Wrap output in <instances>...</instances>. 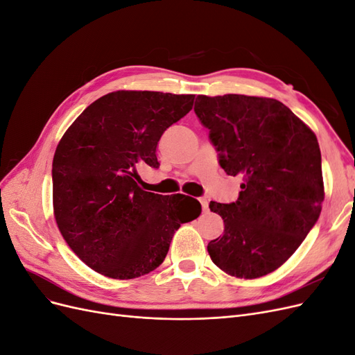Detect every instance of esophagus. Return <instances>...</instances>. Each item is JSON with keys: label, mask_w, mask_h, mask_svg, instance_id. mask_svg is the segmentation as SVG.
I'll return each instance as SVG.
<instances>
[{"label": "esophagus", "mask_w": 355, "mask_h": 355, "mask_svg": "<svg viewBox=\"0 0 355 355\" xmlns=\"http://www.w3.org/2000/svg\"><path fill=\"white\" fill-rule=\"evenodd\" d=\"M200 202H201L202 211H207L209 210V200L207 198H200Z\"/></svg>", "instance_id": "obj_1"}]
</instances>
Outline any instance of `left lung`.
Listing matches in <instances>:
<instances>
[{
    "mask_svg": "<svg viewBox=\"0 0 355 355\" xmlns=\"http://www.w3.org/2000/svg\"><path fill=\"white\" fill-rule=\"evenodd\" d=\"M194 111L210 130L220 167L244 180L235 202L210 201L225 231L209 243V254L232 277H263L296 252L318 220L324 184L317 137L271 98L200 94Z\"/></svg>",
    "mask_w": 355,
    "mask_h": 355,
    "instance_id": "obj_1",
    "label": "left lung"
}]
</instances>
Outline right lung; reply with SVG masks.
<instances>
[{
	"label": "right lung",
	"instance_id": "add662e5",
	"mask_svg": "<svg viewBox=\"0 0 355 355\" xmlns=\"http://www.w3.org/2000/svg\"><path fill=\"white\" fill-rule=\"evenodd\" d=\"M194 94L118 90L85 108L53 157V211L72 252L115 280L149 274L166 259L180 223L200 216L187 196L137 185V168L158 167L157 145L185 116Z\"/></svg>",
	"mask_w": 355,
	"mask_h": 355
}]
</instances>
